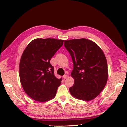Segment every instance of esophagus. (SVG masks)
Segmentation results:
<instances>
[{"instance_id": "34e87169", "label": "esophagus", "mask_w": 127, "mask_h": 127, "mask_svg": "<svg viewBox=\"0 0 127 127\" xmlns=\"http://www.w3.org/2000/svg\"><path fill=\"white\" fill-rule=\"evenodd\" d=\"M63 79H67V77H68V75H64V76H63Z\"/></svg>"}]
</instances>
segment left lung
<instances>
[{
  "label": "left lung",
  "instance_id": "1",
  "mask_svg": "<svg viewBox=\"0 0 127 127\" xmlns=\"http://www.w3.org/2000/svg\"><path fill=\"white\" fill-rule=\"evenodd\" d=\"M64 46L74 63L71 76L74 85L69 88L77 99L90 101L103 90L108 79L106 58L95 42L86 39L65 40Z\"/></svg>",
  "mask_w": 127,
  "mask_h": 127
}]
</instances>
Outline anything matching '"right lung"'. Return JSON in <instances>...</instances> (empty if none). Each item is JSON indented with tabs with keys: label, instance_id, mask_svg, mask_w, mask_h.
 <instances>
[{
	"label": "right lung",
	"instance_id": "obj_1",
	"mask_svg": "<svg viewBox=\"0 0 127 127\" xmlns=\"http://www.w3.org/2000/svg\"><path fill=\"white\" fill-rule=\"evenodd\" d=\"M63 42V40L36 39L23 51L19 69L20 81L26 93L35 100L45 102L56 96L62 78L55 77L50 60Z\"/></svg>",
	"mask_w": 127,
	"mask_h": 127
}]
</instances>
